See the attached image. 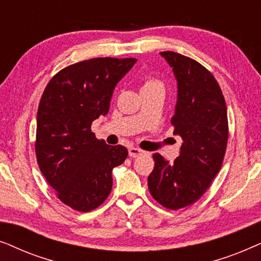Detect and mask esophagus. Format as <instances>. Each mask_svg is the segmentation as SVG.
I'll list each match as a JSON object with an SVG mask.
<instances>
[{"mask_svg":"<svg viewBox=\"0 0 261 261\" xmlns=\"http://www.w3.org/2000/svg\"><path fill=\"white\" fill-rule=\"evenodd\" d=\"M142 153H144V151H141V149H139L137 147H130L128 149V154H129V156H132V158H137V156L141 155Z\"/></svg>","mask_w":261,"mask_h":261,"instance_id":"esophagus-1","label":"esophagus"}]
</instances>
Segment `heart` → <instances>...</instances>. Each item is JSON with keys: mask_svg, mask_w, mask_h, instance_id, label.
Listing matches in <instances>:
<instances>
[{"mask_svg": "<svg viewBox=\"0 0 261 261\" xmlns=\"http://www.w3.org/2000/svg\"><path fill=\"white\" fill-rule=\"evenodd\" d=\"M153 88H163V85H162V83H159L158 81L148 80L145 82L144 85H142L141 90H144V89H153Z\"/></svg>", "mask_w": 261, "mask_h": 261, "instance_id": "b5f03b06", "label": "heart"}]
</instances>
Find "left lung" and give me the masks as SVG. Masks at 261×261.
Masks as SVG:
<instances>
[{"label":"left lung","instance_id":"obj_1","mask_svg":"<svg viewBox=\"0 0 261 261\" xmlns=\"http://www.w3.org/2000/svg\"><path fill=\"white\" fill-rule=\"evenodd\" d=\"M160 56L177 81L171 123L183 144L173 163L153 154L148 189L156 202L177 210L197 201L221 169L228 141L227 107L216 80L201 64L176 52Z\"/></svg>","mask_w":261,"mask_h":261}]
</instances>
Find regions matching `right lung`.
<instances>
[{"instance_id": "1", "label": "right lung", "mask_w": 261, "mask_h": 261, "mask_svg": "<svg viewBox=\"0 0 261 261\" xmlns=\"http://www.w3.org/2000/svg\"><path fill=\"white\" fill-rule=\"evenodd\" d=\"M134 58H92L59 71L41 96L35 152L60 201L78 212L101 205L112 191L114 167L128 151L95 138L90 127L109 112L114 89Z\"/></svg>"}]
</instances>
